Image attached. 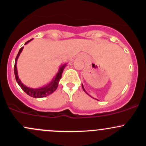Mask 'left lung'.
Here are the masks:
<instances>
[{
	"instance_id": "left-lung-1",
	"label": "left lung",
	"mask_w": 146,
	"mask_h": 146,
	"mask_svg": "<svg viewBox=\"0 0 146 146\" xmlns=\"http://www.w3.org/2000/svg\"><path fill=\"white\" fill-rule=\"evenodd\" d=\"M82 89H83V90H84V91H85V92H86V93H87V92H86V91H85V88H84V87H83V85H82ZM87 94H88V93H87Z\"/></svg>"
}]
</instances>
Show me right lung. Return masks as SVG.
<instances>
[{
  "label": "right lung",
  "mask_w": 146,
  "mask_h": 146,
  "mask_svg": "<svg viewBox=\"0 0 146 146\" xmlns=\"http://www.w3.org/2000/svg\"><path fill=\"white\" fill-rule=\"evenodd\" d=\"M32 40V39H30V40L27 41L25 44H27V43H29V42ZM23 48H24V47H22V48L20 49L17 56H16L15 62L14 73H15V76L16 81H17V83H18V85L20 86V88H22V90H23L25 93H27L28 95H29V96L31 97H33V98H44V97H46L48 96V95L52 94L53 92L57 89V88H58V82H59L60 79L61 78L63 71H64L65 67L66 66V64H65L64 65H62V66L59 68V70H58V73H56L55 77L52 79V80H51L49 83L47 84L46 85H44V86L41 87V88H29V87L25 85L24 84L21 82V80H20V78H19L18 77V74H17V59H18V57L20 56V54H21V52L23 51Z\"/></svg>",
  "instance_id": "add662e5"
}]
</instances>
